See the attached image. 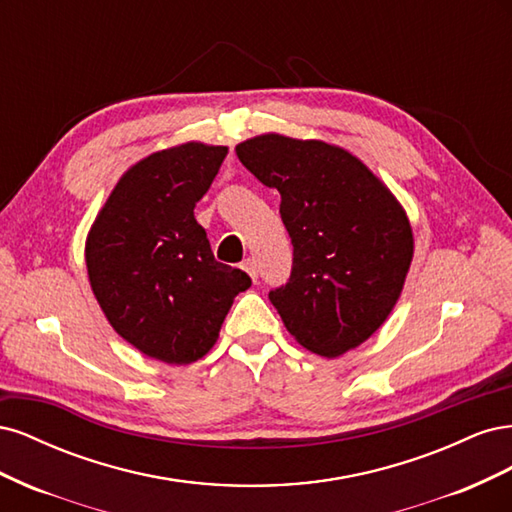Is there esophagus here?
Returning a JSON list of instances; mask_svg holds the SVG:
<instances>
[{"label": "esophagus", "instance_id": "1", "mask_svg": "<svg viewBox=\"0 0 512 512\" xmlns=\"http://www.w3.org/2000/svg\"><path fill=\"white\" fill-rule=\"evenodd\" d=\"M241 269H243L247 275H250L254 282L258 280V265H256V260H254V258H247V260H243Z\"/></svg>", "mask_w": 512, "mask_h": 512}]
</instances>
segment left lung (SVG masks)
Wrapping results in <instances>:
<instances>
[{
    "label": "left lung",
    "mask_w": 512,
    "mask_h": 512,
    "mask_svg": "<svg viewBox=\"0 0 512 512\" xmlns=\"http://www.w3.org/2000/svg\"><path fill=\"white\" fill-rule=\"evenodd\" d=\"M250 173L282 196L288 282L269 292L301 346L339 356L391 314L412 262V228L386 185L352 153L282 134L237 145Z\"/></svg>",
    "instance_id": "1"
}]
</instances>
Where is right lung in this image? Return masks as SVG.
<instances>
[{"instance_id":"obj_1","label":"right lung","mask_w":512,"mask_h":512,"mask_svg":"<svg viewBox=\"0 0 512 512\" xmlns=\"http://www.w3.org/2000/svg\"><path fill=\"white\" fill-rule=\"evenodd\" d=\"M226 147L185 143L134 164L87 237L91 290L113 329L143 354L194 363L218 342L250 275L215 260L194 207Z\"/></svg>"}]
</instances>
